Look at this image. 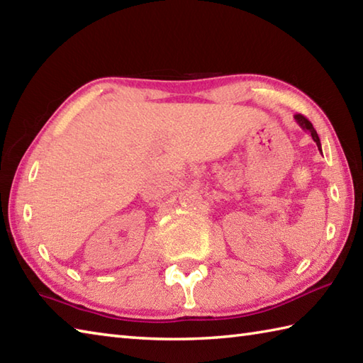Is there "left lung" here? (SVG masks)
Listing matches in <instances>:
<instances>
[{
    "mask_svg": "<svg viewBox=\"0 0 363 363\" xmlns=\"http://www.w3.org/2000/svg\"><path fill=\"white\" fill-rule=\"evenodd\" d=\"M295 120H296V123L298 125L301 126V129L303 130H306V133H309L311 134V137L313 138V142L317 143V146H318V150L321 151V142H320V137H318V134H317V130H315V128L312 126V123L307 120L304 115H301V113H296L295 115Z\"/></svg>",
    "mask_w": 363,
    "mask_h": 363,
    "instance_id": "8db88e82",
    "label": "left lung"
}]
</instances>
